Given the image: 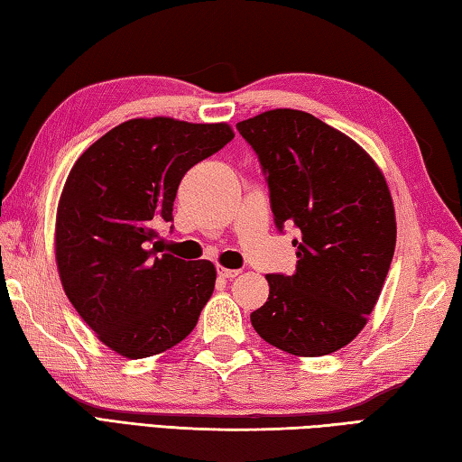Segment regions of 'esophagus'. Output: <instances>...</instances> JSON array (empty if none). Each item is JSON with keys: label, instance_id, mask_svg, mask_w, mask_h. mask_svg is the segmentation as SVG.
<instances>
[{"label": "esophagus", "instance_id": "obj_1", "mask_svg": "<svg viewBox=\"0 0 462 462\" xmlns=\"http://www.w3.org/2000/svg\"><path fill=\"white\" fill-rule=\"evenodd\" d=\"M218 274H220L222 278H228V280H232V278H236V276L240 274V270H232V268H224V266H220V268H218Z\"/></svg>", "mask_w": 462, "mask_h": 462}]
</instances>
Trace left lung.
I'll return each instance as SVG.
<instances>
[{
  "label": "left lung",
  "instance_id": "left-lung-1",
  "mask_svg": "<svg viewBox=\"0 0 462 462\" xmlns=\"http://www.w3.org/2000/svg\"><path fill=\"white\" fill-rule=\"evenodd\" d=\"M264 171L276 228L300 230L292 276L266 274L270 294L250 314L268 345L324 356L358 337L381 296L396 244L391 189L346 134L278 107L236 124Z\"/></svg>",
  "mask_w": 462,
  "mask_h": 462
}]
</instances>
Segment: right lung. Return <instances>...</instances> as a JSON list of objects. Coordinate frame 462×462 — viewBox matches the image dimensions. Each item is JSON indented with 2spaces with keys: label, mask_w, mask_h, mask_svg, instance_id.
<instances>
[{
  "label": "right lung",
  "mask_w": 462,
  "mask_h": 462,
  "mask_svg": "<svg viewBox=\"0 0 462 462\" xmlns=\"http://www.w3.org/2000/svg\"><path fill=\"white\" fill-rule=\"evenodd\" d=\"M234 138L228 124L134 117L71 168L56 216L63 292L96 337L125 358L166 352L194 330L216 268L160 254L186 171Z\"/></svg>",
  "instance_id": "add662e5"
}]
</instances>
